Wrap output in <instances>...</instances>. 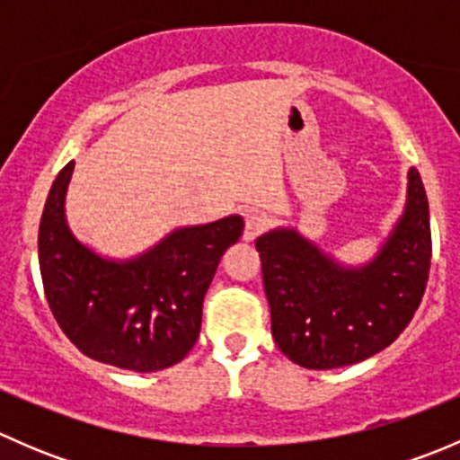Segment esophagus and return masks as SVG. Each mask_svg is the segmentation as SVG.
<instances>
[{
	"label": "esophagus",
	"instance_id": "esophagus-1",
	"mask_svg": "<svg viewBox=\"0 0 460 460\" xmlns=\"http://www.w3.org/2000/svg\"><path fill=\"white\" fill-rule=\"evenodd\" d=\"M267 226H269V222L262 213H249V216L244 217L243 238L247 240V243H252V240H256L260 234H264V231H267Z\"/></svg>",
	"mask_w": 460,
	"mask_h": 460
}]
</instances>
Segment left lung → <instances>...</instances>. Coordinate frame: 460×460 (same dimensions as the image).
<instances>
[{"instance_id":"8db88e82","label":"left lung","mask_w":460,"mask_h":460,"mask_svg":"<svg viewBox=\"0 0 460 460\" xmlns=\"http://www.w3.org/2000/svg\"><path fill=\"white\" fill-rule=\"evenodd\" d=\"M282 354L307 369L360 363L392 345L419 309L429 278V204L410 169L405 216L372 264L342 269L296 231L256 240Z\"/></svg>"}]
</instances>
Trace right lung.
Returning <instances> with one entry per match:
<instances>
[{
    "instance_id": "1",
    "label": "right lung",
    "mask_w": 460,
    "mask_h": 460,
    "mask_svg": "<svg viewBox=\"0 0 460 460\" xmlns=\"http://www.w3.org/2000/svg\"><path fill=\"white\" fill-rule=\"evenodd\" d=\"M73 166L55 178L37 238L44 294L59 329L97 363L131 372L180 363L200 336L204 294L222 253L243 235V217L187 226L142 258L111 262L77 243L64 220Z\"/></svg>"
}]
</instances>
